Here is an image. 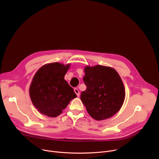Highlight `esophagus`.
<instances>
[{"instance_id":"1","label":"esophagus","mask_w":159,"mask_h":159,"mask_svg":"<svg viewBox=\"0 0 159 159\" xmlns=\"http://www.w3.org/2000/svg\"><path fill=\"white\" fill-rule=\"evenodd\" d=\"M74 92L75 93V94H77V96L78 97L80 96V92H79V90L77 89H76V88L74 89Z\"/></svg>"}]
</instances>
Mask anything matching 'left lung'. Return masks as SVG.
<instances>
[{
	"label": "left lung",
	"mask_w": 159,
	"mask_h": 159,
	"mask_svg": "<svg viewBox=\"0 0 159 159\" xmlns=\"http://www.w3.org/2000/svg\"><path fill=\"white\" fill-rule=\"evenodd\" d=\"M83 78L87 89L80 99L89 115L101 121L108 119L119 111L125 101L123 81L113 68L97 65L84 68Z\"/></svg>",
	"instance_id": "8db88e82"
}]
</instances>
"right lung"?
I'll return each mask as SVG.
<instances>
[{
  "label": "right lung",
  "mask_w": 159,
  "mask_h": 159,
  "mask_svg": "<svg viewBox=\"0 0 159 159\" xmlns=\"http://www.w3.org/2000/svg\"><path fill=\"white\" fill-rule=\"evenodd\" d=\"M70 64L58 62L42 66L34 74L30 87L31 100L41 114L55 118L77 97L64 77Z\"/></svg>",
  "instance_id": "right-lung-1"
}]
</instances>
